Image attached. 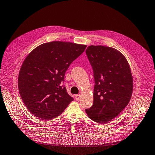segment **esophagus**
<instances>
[{
    "label": "esophagus",
    "mask_w": 155,
    "mask_h": 155,
    "mask_svg": "<svg viewBox=\"0 0 155 155\" xmlns=\"http://www.w3.org/2000/svg\"><path fill=\"white\" fill-rule=\"evenodd\" d=\"M74 97H75V100L78 101L81 99V94H77V95H76V96H74Z\"/></svg>",
    "instance_id": "1"
}]
</instances>
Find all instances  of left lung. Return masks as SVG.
<instances>
[{"label":"left lung","instance_id":"left-lung-1","mask_svg":"<svg viewBox=\"0 0 155 155\" xmlns=\"http://www.w3.org/2000/svg\"><path fill=\"white\" fill-rule=\"evenodd\" d=\"M86 54L95 81L94 103L86 113L92 120L104 124L118 115L128 104L133 78L126 59L113 48L90 46Z\"/></svg>","mask_w":155,"mask_h":155}]
</instances>
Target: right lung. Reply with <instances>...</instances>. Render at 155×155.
Listing matches in <instances>:
<instances>
[{
    "label": "right lung",
    "mask_w": 155,
    "mask_h": 155,
    "mask_svg": "<svg viewBox=\"0 0 155 155\" xmlns=\"http://www.w3.org/2000/svg\"><path fill=\"white\" fill-rule=\"evenodd\" d=\"M86 48L53 41L38 46L27 55L19 71L18 88L25 105L33 115L51 120L60 115L73 101L63 82L71 63Z\"/></svg>",
    "instance_id": "obj_1"
}]
</instances>
